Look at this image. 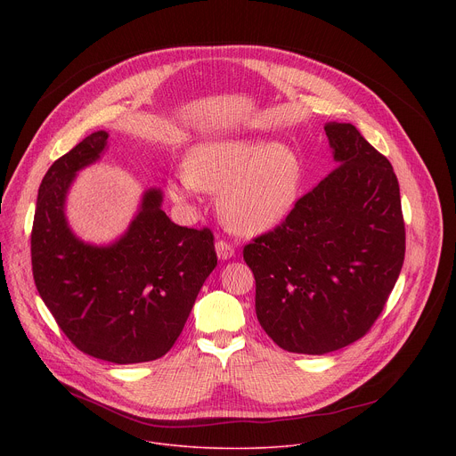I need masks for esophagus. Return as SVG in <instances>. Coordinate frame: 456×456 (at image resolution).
<instances>
[{
  "instance_id": "obj_1",
  "label": "esophagus",
  "mask_w": 456,
  "mask_h": 456,
  "mask_svg": "<svg viewBox=\"0 0 456 456\" xmlns=\"http://www.w3.org/2000/svg\"><path fill=\"white\" fill-rule=\"evenodd\" d=\"M215 248H216V254L220 259H231L234 256V247L224 240H218Z\"/></svg>"
}]
</instances>
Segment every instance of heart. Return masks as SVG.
Segmentation results:
<instances>
[{"label":"heart","mask_w":456,"mask_h":456,"mask_svg":"<svg viewBox=\"0 0 456 456\" xmlns=\"http://www.w3.org/2000/svg\"><path fill=\"white\" fill-rule=\"evenodd\" d=\"M303 183L297 153L281 142L218 139L194 146L183 173L169 180L171 197L185 202L199 189L218 192V213L240 234L280 225L292 211Z\"/></svg>","instance_id":"obj_1"}]
</instances>
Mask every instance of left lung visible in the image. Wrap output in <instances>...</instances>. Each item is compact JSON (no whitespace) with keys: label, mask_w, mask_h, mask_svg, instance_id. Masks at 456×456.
<instances>
[{"label":"left lung","mask_w":456,"mask_h":456,"mask_svg":"<svg viewBox=\"0 0 456 456\" xmlns=\"http://www.w3.org/2000/svg\"><path fill=\"white\" fill-rule=\"evenodd\" d=\"M339 164L285 222L245 245L256 315L283 350L322 355L361 339L403 269L406 232L389 160L354 124H324Z\"/></svg>","instance_id":"obj_1"}]
</instances>
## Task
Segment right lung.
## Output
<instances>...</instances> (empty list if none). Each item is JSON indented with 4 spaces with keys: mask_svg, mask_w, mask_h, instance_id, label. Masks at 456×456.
<instances>
[{
    "mask_svg": "<svg viewBox=\"0 0 456 456\" xmlns=\"http://www.w3.org/2000/svg\"><path fill=\"white\" fill-rule=\"evenodd\" d=\"M104 129L57 159L37 191L32 273L59 329L81 352L115 364L148 362L178 339L216 267L213 232L173 224L164 194L146 189L127 229L108 245L83 241L67 220L77 173L108 148Z\"/></svg>",
    "mask_w": 456,
    "mask_h": 456,
    "instance_id": "add662e5",
    "label": "right lung"
}]
</instances>
